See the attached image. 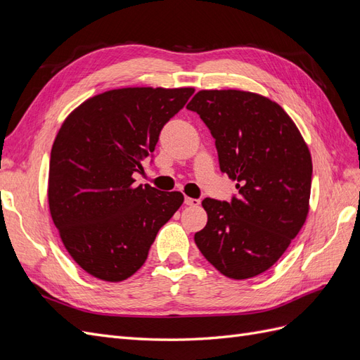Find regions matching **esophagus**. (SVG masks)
Returning a JSON list of instances; mask_svg holds the SVG:
<instances>
[{
    "instance_id": "esophagus-1",
    "label": "esophagus",
    "mask_w": 360,
    "mask_h": 360,
    "mask_svg": "<svg viewBox=\"0 0 360 360\" xmlns=\"http://www.w3.org/2000/svg\"><path fill=\"white\" fill-rule=\"evenodd\" d=\"M200 200H197V198H189V197H186L184 198V204L186 205H189V207H197V205H200Z\"/></svg>"
}]
</instances>
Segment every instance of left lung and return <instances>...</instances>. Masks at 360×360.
Here are the masks:
<instances>
[{"mask_svg": "<svg viewBox=\"0 0 360 360\" xmlns=\"http://www.w3.org/2000/svg\"><path fill=\"white\" fill-rule=\"evenodd\" d=\"M186 108L209 127L219 168L238 191L230 202L202 201L207 225L195 243L222 275L254 278L276 263L307 221L308 146L287 112L259 94L202 90Z\"/></svg>", "mask_w": 360, "mask_h": 360, "instance_id": "8db88e82", "label": "left lung"}]
</instances>
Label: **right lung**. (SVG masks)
<instances>
[{
    "mask_svg": "<svg viewBox=\"0 0 360 360\" xmlns=\"http://www.w3.org/2000/svg\"><path fill=\"white\" fill-rule=\"evenodd\" d=\"M193 89L135 86L97 94L66 118L53 141L48 200L70 257L86 274L124 281L146 263L158 231L183 204L180 192L134 186L160 130Z\"/></svg>",
    "mask_w": 360,
    "mask_h": 360,
    "instance_id": "add662e5",
    "label": "right lung"
}]
</instances>
